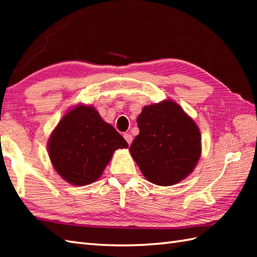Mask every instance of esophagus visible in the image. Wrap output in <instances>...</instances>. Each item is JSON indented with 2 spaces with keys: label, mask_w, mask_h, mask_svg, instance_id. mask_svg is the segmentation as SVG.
I'll return each mask as SVG.
<instances>
[{
  "label": "esophagus",
  "mask_w": 257,
  "mask_h": 257,
  "mask_svg": "<svg viewBox=\"0 0 257 257\" xmlns=\"http://www.w3.org/2000/svg\"><path fill=\"white\" fill-rule=\"evenodd\" d=\"M123 138L125 139V141H127L128 145H132L133 143V136L130 134H123Z\"/></svg>",
  "instance_id": "esophagus-1"
}]
</instances>
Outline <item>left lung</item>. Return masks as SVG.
<instances>
[{"label": "left lung", "mask_w": 257, "mask_h": 257, "mask_svg": "<svg viewBox=\"0 0 257 257\" xmlns=\"http://www.w3.org/2000/svg\"><path fill=\"white\" fill-rule=\"evenodd\" d=\"M137 123L139 135L129 150L148 181L169 187L194 170L201 156V134L176 101L145 106Z\"/></svg>", "instance_id": "obj_1"}]
</instances>
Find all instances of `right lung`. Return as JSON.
Listing matches in <instances>:
<instances>
[{"mask_svg": "<svg viewBox=\"0 0 257 257\" xmlns=\"http://www.w3.org/2000/svg\"><path fill=\"white\" fill-rule=\"evenodd\" d=\"M127 141L92 106L79 103L58 122L48 140L52 165L65 181L87 185L100 178L117 149Z\"/></svg>", "mask_w": 257, "mask_h": 257, "instance_id": "1", "label": "right lung"}]
</instances>
